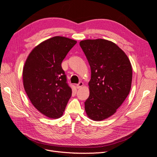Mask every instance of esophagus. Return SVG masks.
<instances>
[{"instance_id": "obj_1", "label": "esophagus", "mask_w": 157, "mask_h": 157, "mask_svg": "<svg viewBox=\"0 0 157 157\" xmlns=\"http://www.w3.org/2000/svg\"><path fill=\"white\" fill-rule=\"evenodd\" d=\"M83 86V82H79L77 84H76V87L77 88H81Z\"/></svg>"}]
</instances>
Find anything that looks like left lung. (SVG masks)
<instances>
[{"label":"left lung","instance_id":"obj_1","mask_svg":"<svg viewBox=\"0 0 157 157\" xmlns=\"http://www.w3.org/2000/svg\"><path fill=\"white\" fill-rule=\"evenodd\" d=\"M80 46L91 69L85 111L91 119L102 121L115 113L129 94L132 65L124 52L113 42L84 40Z\"/></svg>","mask_w":157,"mask_h":157}]
</instances>
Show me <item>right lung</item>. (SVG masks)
<instances>
[{"instance_id": "1", "label": "right lung", "mask_w": 157, "mask_h": 157, "mask_svg": "<svg viewBox=\"0 0 157 157\" xmlns=\"http://www.w3.org/2000/svg\"><path fill=\"white\" fill-rule=\"evenodd\" d=\"M76 43L66 37H52L36 46L25 61L23 80L27 96L49 118L62 115L72 95L61 63Z\"/></svg>"}]
</instances>
